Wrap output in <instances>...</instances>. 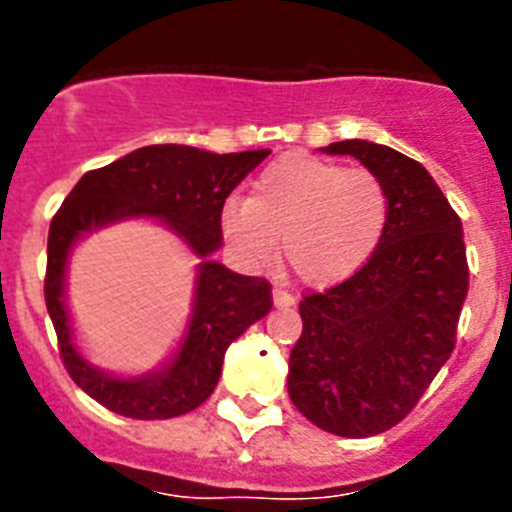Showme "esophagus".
<instances>
[{
  "mask_svg": "<svg viewBox=\"0 0 512 512\" xmlns=\"http://www.w3.org/2000/svg\"><path fill=\"white\" fill-rule=\"evenodd\" d=\"M271 300H274V305H277V307H292V305H295V297L289 295V292H284V289H279V287L271 289Z\"/></svg>",
  "mask_w": 512,
  "mask_h": 512,
  "instance_id": "1",
  "label": "esophagus"
}]
</instances>
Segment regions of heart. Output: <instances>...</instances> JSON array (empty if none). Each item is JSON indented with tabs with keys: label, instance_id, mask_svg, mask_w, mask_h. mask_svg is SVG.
I'll return each instance as SVG.
<instances>
[{
	"label": "heart",
	"instance_id": "obj_1",
	"mask_svg": "<svg viewBox=\"0 0 512 512\" xmlns=\"http://www.w3.org/2000/svg\"><path fill=\"white\" fill-rule=\"evenodd\" d=\"M390 220V194L369 169L307 153H289L266 166L251 197H230L220 228L246 264L271 261L282 238V256L300 282L330 287L372 259Z\"/></svg>",
	"mask_w": 512,
	"mask_h": 512
}]
</instances>
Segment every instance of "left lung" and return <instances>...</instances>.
<instances>
[{"mask_svg": "<svg viewBox=\"0 0 512 512\" xmlns=\"http://www.w3.org/2000/svg\"><path fill=\"white\" fill-rule=\"evenodd\" d=\"M323 151L354 156L382 179L390 220L354 277L300 302L287 392L323 431L366 438L400 423L449 361L469 289L467 248L459 215L418 161L359 138Z\"/></svg>", "mask_w": 512, "mask_h": 512, "instance_id": "obj_1", "label": "left lung"}]
</instances>
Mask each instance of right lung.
Here are the masks:
<instances>
[{
    "label": "right lung",
    "mask_w": 512,
    "mask_h": 512,
    "mask_svg": "<svg viewBox=\"0 0 512 512\" xmlns=\"http://www.w3.org/2000/svg\"><path fill=\"white\" fill-rule=\"evenodd\" d=\"M269 153L146 146L87 171L63 200L48 230L45 305L66 372L99 405L135 420H166L200 408L217 387L230 343L271 310L266 279L243 277L210 259L223 246L220 212L228 194ZM125 219L164 224L201 259L183 341L158 370L138 378L104 373L81 355L65 305V271L75 243Z\"/></svg>",
    "instance_id": "obj_1"
}]
</instances>
